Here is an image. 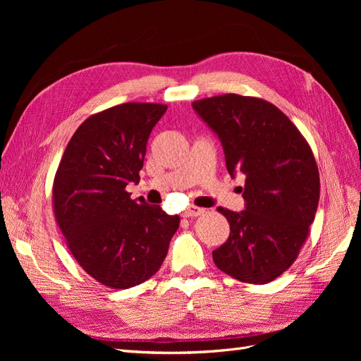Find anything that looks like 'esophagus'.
Here are the masks:
<instances>
[{
    "label": "esophagus",
    "instance_id": "esophagus-1",
    "mask_svg": "<svg viewBox=\"0 0 361 361\" xmlns=\"http://www.w3.org/2000/svg\"><path fill=\"white\" fill-rule=\"evenodd\" d=\"M206 212V209H203V207H199V206H188L187 209L183 211V216H199V215H203Z\"/></svg>",
    "mask_w": 361,
    "mask_h": 361
}]
</instances>
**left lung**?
<instances>
[{"mask_svg":"<svg viewBox=\"0 0 361 361\" xmlns=\"http://www.w3.org/2000/svg\"><path fill=\"white\" fill-rule=\"evenodd\" d=\"M192 108L220 137L227 171L245 176V209H216L231 235L212 259L227 276L265 285L297 260L309 236L321 190L313 152L290 118L260 97L227 93Z\"/></svg>","mask_w":361,"mask_h":361,"instance_id":"obj_1","label":"left lung"}]
</instances>
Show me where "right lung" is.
I'll use <instances>...</instances> for the list:
<instances>
[{
    "label": "right lung",
    "mask_w": 361,
    "mask_h": 361,
    "mask_svg": "<svg viewBox=\"0 0 361 361\" xmlns=\"http://www.w3.org/2000/svg\"><path fill=\"white\" fill-rule=\"evenodd\" d=\"M167 105L126 102L87 117L61 157L52 185L56 221L72 256L101 285L128 289L162 265L179 215L130 199L147 140Z\"/></svg>",
    "instance_id": "obj_1"
}]
</instances>
